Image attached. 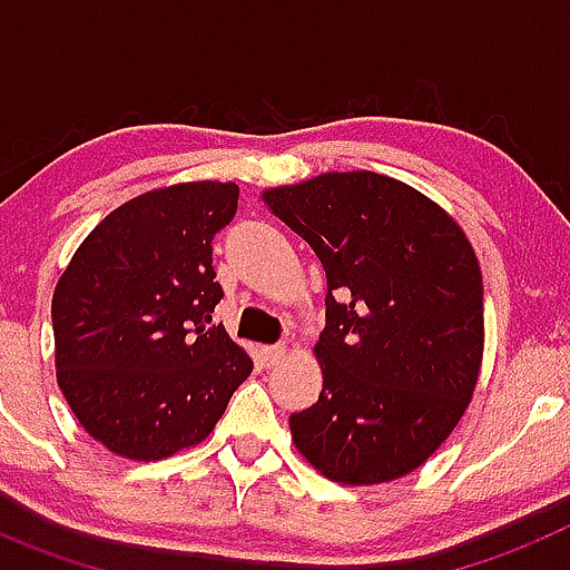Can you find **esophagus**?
I'll use <instances>...</instances> for the list:
<instances>
[{
	"label": "esophagus",
	"mask_w": 570,
	"mask_h": 570,
	"mask_svg": "<svg viewBox=\"0 0 570 570\" xmlns=\"http://www.w3.org/2000/svg\"><path fill=\"white\" fill-rule=\"evenodd\" d=\"M285 354H288V347L282 345H268V347H262V356H265V362H268V365H279L282 360H285Z\"/></svg>",
	"instance_id": "1"
}]
</instances>
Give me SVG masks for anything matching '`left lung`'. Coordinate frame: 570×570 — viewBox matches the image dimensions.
<instances>
[{"instance_id": "left-lung-1", "label": "left lung", "mask_w": 570, "mask_h": 570, "mask_svg": "<svg viewBox=\"0 0 570 570\" xmlns=\"http://www.w3.org/2000/svg\"><path fill=\"white\" fill-rule=\"evenodd\" d=\"M262 199L328 279L314 347L322 394L291 414L299 454L342 485L405 476L454 431L480 376L471 242L440 205L374 170L322 174Z\"/></svg>"}]
</instances>
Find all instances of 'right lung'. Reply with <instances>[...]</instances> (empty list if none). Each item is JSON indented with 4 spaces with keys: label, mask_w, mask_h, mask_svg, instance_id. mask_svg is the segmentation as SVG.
I'll return each instance as SVG.
<instances>
[{
    "label": "right lung",
    "mask_w": 570,
    "mask_h": 570,
    "mask_svg": "<svg viewBox=\"0 0 570 570\" xmlns=\"http://www.w3.org/2000/svg\"><path fill=\"white\" fill-rule=\"evenodd\" d=\"M236 203L234 183L148 190L110 210L59 276V387L114 454L165 460L203 442L248 380L250 356L208 325L223 299L214 236Z\"/></svg>",
    "instance_id": "add662e5"
}]
</instances>
